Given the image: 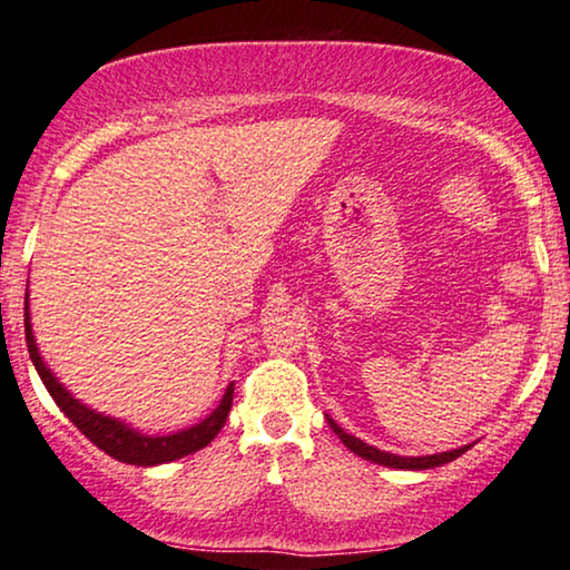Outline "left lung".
Wrapping results in <instances>:
<instances>
[{
    "instance_id": "8db88e82",
    "label": "left lung",
    "mask_w": 570,
    "mask_h": 570,
    "mask_svg": "<svg viewBox=\"0 0 570 570\" xmlns=\"http://www.w3.org/2000/svg\"><path fill=\"white\" fill-rule=\"evenodd\" d=\"M327 423H331V429L338 434V439L343 444H346L351 452L364 456L368 462H376V464H384V468H395V470H429V468H439V464H446L456 460V456L464 454L470 449V444H464L460 449H452V452H439V454H426V456H400V454H390V452H382V449L376 446H368L364 444L362 439L351 436L343 431L338 423H335L331 415H327Z\"/></svg>"
}]
</instances>
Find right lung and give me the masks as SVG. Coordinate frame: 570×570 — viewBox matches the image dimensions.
Listing matches in <instances>:
<instances>
[{
	"mask_svg": "<svg viewBox=\"0 0 570 570\" xmlns=\"http://www.w3.org/2000/svg\"><path fill=\"white\" fill-rule=\"evenodd\" d=\"M26 341H28V354L33 358V366L38 376H41L46 390L51 392L56 405L61 407L63 415L75 423V426L82 431V434L90 439V442L102 449V452L114 456L118 462L126 464H141V468H151V464H165L173 460H180V456L194 454L198 449L214 442V436L219 434L224 423H227L229 407H232V392H235V384H229L224 390L222 403L214 407L212 413L206 415L202 423L196 426L183 429L178 434L167 436H147L139 434V431L128 426V423L110 419V415H102L85 403H79L77 397H71V392L63 387V384L56 380L51 368L43 364L41 354H38L33 325H30V312H28V292H26Z\"/></svg>",
	"mask_w": 570,
	"mask_h": 570,
	"instance_id": "add662e5",
	"label": "right lung"
}]
</instances>
